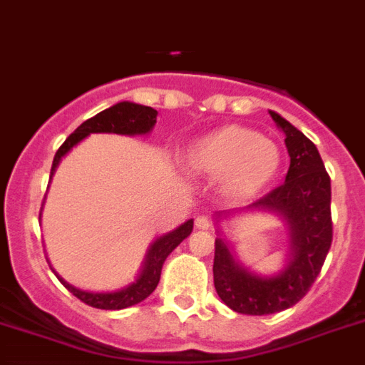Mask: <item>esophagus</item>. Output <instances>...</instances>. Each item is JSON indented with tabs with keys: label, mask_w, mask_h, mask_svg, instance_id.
I'll list each match as a JSON object with an SVG mask.
<instances>
[{
	"label": "esophagus",
	"mask_w": 365,
	"mask_h": 365,
	"mask_svg": "<svg viewBox=\"0 0 365 365\" xmlns=\"http://www.w3.org/2000/svg\"><path fill=\"white\" fill-rule=\"evenodd\" d=\"M195 224L198 230H209V227H211V218L205 217V215H202V217H196Z\"/></svg>",
	"instance_id": "1"
}]
</instances>
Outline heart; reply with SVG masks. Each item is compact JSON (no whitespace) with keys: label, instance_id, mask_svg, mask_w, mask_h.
I'll list each match as a JSON object with an SVG mask.
<instances>
[{"label":"heart","instance_id":"heart-1","mask_svg":"<svg viewBox=\"0 0 365 365\" xmlns=\"http://www.w3.org/2000/svg\"><path fill=\"white\" fill-rule=\"evenodd\" d=\"M281 150L272 139L246 126L227 125L189 145L185 163L191 170L222 178L231 198L246 200L261 192L281 169Z\"/></svg>","mask_w":365,"mask_h":365}]
</instances>
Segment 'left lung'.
<instances>
[{"label": "left lung", "instance_id": "left-lung-1", "mask_svg": "<svg viewBox=\"0 0 365 365\" xmlns=\"http://www.w3.org/2000/svg\"><path fill=\"white\" fill-rule=\"evenodd\" d=\"M272 119L287 134L290 169L283 185L252 205L283 215L292 233V259L279 275L257 277L231 257L220 239L215 240V290L231 310L264 316L290 309L303 299L322 272L332 242L331 178L316 145L279 113Z\"/></svg>", "mask_w": 365, "mask_h": 365}]
</instances>
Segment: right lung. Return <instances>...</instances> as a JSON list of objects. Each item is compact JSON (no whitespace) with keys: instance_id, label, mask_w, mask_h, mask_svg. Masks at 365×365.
Returning a JSON list of instances; mask_svg holds the SVG:
<instances>
[{"instance_id":"right-lung-1","label":"right lung","mask_w":365,"mask_h":365,"mask_svg":"<svg viewBox=\"0 0 365 365\" xmlns=\"http://www.w3.org/2000/svg\"><path fill=\"white\" fill-rule=\"evenodd\" d=\"M158 112L150 106H141V104L134 103H119L115 106L108 108L104 112L97 113L91 119L82 123L68 139H66L62 147L56 150L55 160H53V167H51V174L55 173L56 165H58L60 158L64 156L66 152L71 150L78 141L86 138V135L95 134V132H112V134H125V135H134V134H147L150 132L152 126L156 125ZM192 231V220H187L185 224L178 227V230L170 231L167 235L160 237L156 242L152 244L148 250L147 262H145L143 274L139 275V279L134 284L123 288L119 292H110V294H93V292H84L78 288L71 287L66 283L64 279H60V283L68 288L69 292L75 297L86 303V305L95 307V309L103 310H121L126 307H132L139 301H143L145 297L150 296L156 290L158 283H160L161 275V266H163L165 259L173 252L185 237L191 235Z\"/></svg>"}]
</instances>
